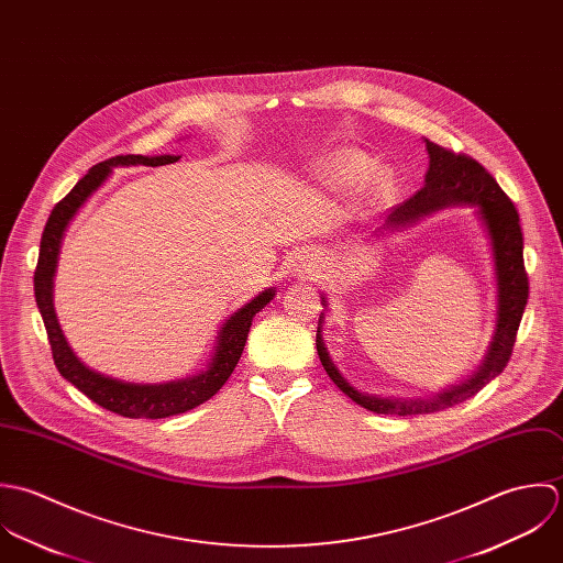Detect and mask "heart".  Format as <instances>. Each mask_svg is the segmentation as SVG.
<instances>
[{
	"label": "heart",
	"instance_id": "1",
	"mask_svg": "<svg viewBox=\"0 0 563 563\" xmlns=\"http://www.w3.org/2000/svg\"><path fill=\"white\" fill-rule=\"evenodd\" d=\"M324 167H327V178L333 185L352 187V185L367 180L374 174L376 163H374V158H369L367 154H363L358 150H339L327 161ZM367 189H369V196L378 198L385 194L387 183L380 176H372Z\"/></svg>",
	"mask_w": 563,
	"mask_h": 563
}]
</instances>
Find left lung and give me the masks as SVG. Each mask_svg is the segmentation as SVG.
Listing matches in <instances>:
<instances>
[{
    "label": "left lung",
    "mask_w": 563,
    "mask_h": 563,
    "mask_svg": "<svg viewBox=\"0 0 563 563\" xmlns=\"http://www.w3.org/2000/svg\"><path fill=\"white\" fill-rule=\"evenodd\" d=\"M427 150L431 158L429 172L424 178L427 185L420 191H416L409 200L394 207L385 225L396 228V225L411 224L422 216H429L433 211H440L449 205H459V202L478 207L481 220L487 225V232L492 239V252H494V265H496V285H498L496 333L483 365L470 380L456 387H450L444 394H438L427 400L422 398L389 400V398H376V396L356 391L339 374L335 363L327 352L322 331L318 327V338H316L318 354L327 374L333 378V383L356 405L365 407L367 411L385 413V416L433 413V411L449 409L452 405H459L472 398L474 394H478L509 363L516 335H518V327L529 300V278H527L525 256H522L525 241H522L520 216L514 202L498 187L494 176L472 156L452 152L449 147H442L429 139H427Z\"/></svg>",
    "instance_id": "8db88e82"
}]
</instances>
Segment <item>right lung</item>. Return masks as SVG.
Instances as JSON below:
<instances>
[{"label":"right lung","mask_w":563,"mask_h":563,"mask_svg":"<svg viewBox=\"0 0 563 563\" xmlns=\"http://www.w3.org/2000/svg\"><path fill=\"white\" fill-rule=\"evenodd\" d=\"M180 156H141V154H121L113 156L109 161H102L89 169L85 178L78 180V185L52 209V216L45 224L43 236H41V250H38V263L34 269V298L36 307L41 311L52 356L54 363L71 385H76L87 398L98 402L100 407L113 411L117 416L123 418H169L176 413H185L202 402H207L211 396H216L228 376L232 374L245 339L252 327V318L274 298V289H265L258 294L252 302H247L243 309H239L234 316L225 320L216 354L209 363V369L185 380H174L165 385H134V383H121L111 376H104L96 369H89L69 347L67 339L63 335L56 313H54V302H52V287H54V272L58 263V250H60V239L65 234V228L76 216V211L85 205V200L107 180L111 174V167L114 165H167L176 163Z\"/></svg>","instance_id":"1"}]
</instances>
